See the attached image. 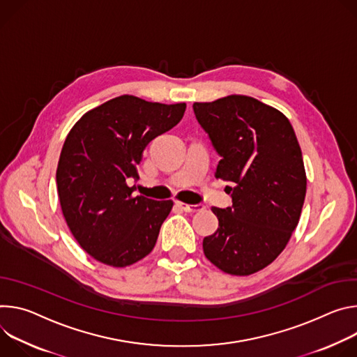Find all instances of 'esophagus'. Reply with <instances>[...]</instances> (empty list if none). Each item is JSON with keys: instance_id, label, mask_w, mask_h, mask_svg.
<instances>
[{"instance_id": "34e87169", "label": "esophagus", "mask_w": 357, "mask_h": 357, "mask_svg": "<svg viewBox=\"0 0 357 357\" xmlns=\"http://www.w3.org/2000/svg\"><path fill=\"white\" fill-rule=\"evenodd\" d=\"M176 207H178L185 213H197V211H203L206 208L203 204H185L180 202H176Z\"/></svg>"}]
</instances>
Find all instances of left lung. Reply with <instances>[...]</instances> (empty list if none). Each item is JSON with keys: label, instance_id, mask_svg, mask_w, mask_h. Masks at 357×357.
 Returning a JSON list of instances; mask_svg holds the SVG:
<instances>
[{"label": "left lung", "instance_id": "8db88e82", "mask_svg": "<svg viewBox=\"0 0 357 357\" xmlns=\"http://www.w3.org/2000/svg\"><path fill=\"white\" fill-rule=\"evenodd\" d=\"M192 110L232 199L231 207L211 208L218 228L203 240L204 254L227 273L251 275L284 251L299 222L306 176L298 139L280 110L250 96L195 102Z\"/></svg>", "mask_w": 357, "mask_h": 357}]
</instances>
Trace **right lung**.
<instances>
[{
  "mask_svg": "<svg viewBox=\"0 0 357 357\" xmlns=\"http://www.w3.org/2000/svg\"><path fill=\"white\" fill-rule=\"evenodd\" d=\"M184 110L185 103L123 95L85 113L66 136L56 169L61 208L75 240L99 262L123 268L154 248L173 202L135 197L128 181L139 178L146 146Z\"/></svg>",
  "mask_w": 357,
  "mask_h": 357,
  "instance_id": "add662e5",
  "label": "right lung"
}]
</instances>
